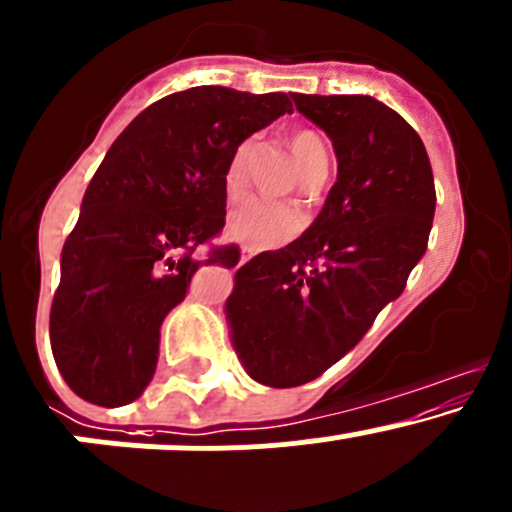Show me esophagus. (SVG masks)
Returning <instances> with one entry per match:
<instances>
[{"instance_id":"obj_1","label":"esophagus","mask_w":512,"mask_h":512,"mask_svg":"<svg viewBox=\"0 0 512 512\" xmlns=\"http://www.w3.org/2000/svg\"><path fill=\"white\" fill-rule=\"evenodd\" d=\"M252 257V250L250 247H245V250H242V255H240V262H247Z\"/></svg>"}]
</instances>
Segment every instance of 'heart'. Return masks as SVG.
Returning <instances> with one entry per match:
<instances>
[{
  "label": "heart",
  "mask_w": 512,
  "mask_h": 512,
  "mask_svg": "<svg viewBox=\"0 0 512 512\" xmlns=\"http://www.w3.org/2000/svg\"><path fill=\"white\" fill-rule=\"evenodd\" d=\"M252 144H255L252 137L242 139L225 164L223 188L228 198L242 196V191L247 188V159L252 154ZM289 144H292V154L304 179L314 171L326 169V147L314 129H294ZM304 225L306 218L299 208L267 201V198H250V201L240 203L228 220L230 235L250 250H270V247L284 245V242L297 238Z\"/></svg>",
  "instance_id": "obj_1"
}]
</instances>
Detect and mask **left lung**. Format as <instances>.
I'll use <instances>...</instances> for the list:
<instances>
[{
	"label": "left lung",
	"instance_id": "1",
	"mask_svg": "<svg viewBox=\"0 0 512 512\" xmlns=\"http://www.w3.org/2000/svg\"><path fill=\"white\" fill-rule=\"evenodd\" d=\"M331 137L338 179L319 218L235 272L225 301L235 351L262 385L324 375L405 289L432 230L437 191L422 139L370 95H292Z\"/></svg>",
	"mask_w": 512,
	"mask_h": 512
}]
</instances>
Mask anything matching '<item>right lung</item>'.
<instances>
[{
	"mask_svg": "<svg viewBox=\"0 0 512 512\" xmlns=\"http://www.w3.org/2000/svg\"><path fill=\"white\" fill-rule=\"evenodd\" d=\"M284 112L287 93L201 85L152 102L115 139L63 245L51 304L53 358L75 395L120 407L152 383L161 324L198 267L240 262L238 245L213 242L225 164Z\"/></svg>",
	"mask_w": 512,
	"mask_h": 512,
	"instance_id": "obj_1",
	"label": "right lung"
}]
</instances>
